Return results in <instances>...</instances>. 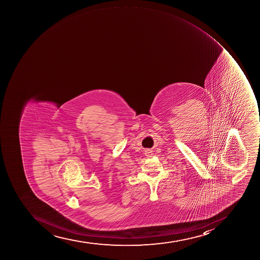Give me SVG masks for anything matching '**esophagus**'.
Returning <instances> with one entry per match:
<instances>
[{"label": "esophagus", "mask_w": 260, "mask_h": 260, "mask_svg": "<svg viewBox=\"0 0 260 260\" xmlns=\"http://www.w3.org/2000/svg\"><path fill=\"white\" fill-rule=\"evenodd\" d=\"M145 154L146 156L151 157V155H153V153H152L151 149H146L145 150Z\"/></svg>", "instance_id": "obj_1"}]
</instances>
